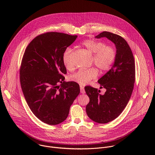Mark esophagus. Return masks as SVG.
<instances>
[{
    "mask_svg": "<svg viewBox=\"0 0 155 155\" xmlns=\"http://www.w3.org/2000/svg\"><path fill=\"white\" fill-rule=\"evenodd\" d=\"M80 92L82 94H84L85 93V91H84V86H82V85H80Z\"/></svg>",
    "mask_w": 155,
    "mask_h": 155,
    "instance_id": "esophagus-1",
    "label": "esophagus"
}]
</instances>
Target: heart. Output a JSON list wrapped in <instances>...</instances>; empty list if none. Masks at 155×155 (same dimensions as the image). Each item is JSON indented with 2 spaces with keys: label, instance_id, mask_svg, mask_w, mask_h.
<instances>
[{
  "label": "heart",
  "instance_id": "1",
  "mask_svg": "<svg viewBox=\"0 0 155 155\" xmlns=\"http://www.w3.org/2000/svg\"><path fill=\"white\" fill-rule=\"evenodd\" d=\"M82 46L93 55V62L97 67L102 71L108 70L113 64L116 53L114 48L102 41L94 40H86L82 43ZM72 50L69 48L65 49L62 54V62L65 68L70 70L72 68L73 64L71 60ZM97 75V71L95 68L86 70H80L72 74L71 80L81 84H86Z\"/></svg>",
  "mask_w": 155,
  "mask_h": 155
}]
</instances>
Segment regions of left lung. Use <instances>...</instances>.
<instances>
[{
	"label": "left lung",
	"mask_w": 155,
	"mask_h": 155,
	"mask_svg": "<svg viewBox=\"0 0 155 155\" xmlns=\"http://www.w3.org/2000/svg\"><path fill=\"white\" fill-rule=\"evenodd\" d=\"M106 37L116 47V57L112 68L99 80L101 88H105L104 95L97 89L85 86L90 102L86 107V114L98 123H107L117 118L127 105L135 82V61L127 41L121 36L104 31L95 37Z\"/></svg>",
	"instance_id": "obj_1"
}]
</instances>
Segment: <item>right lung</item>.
Wrapping results in <instances>:
<instances>
[{
	"instance_id": "obj_1",
	"label": "right lung",
	"mask_w": 155,
	"mask_h": 155,
	"mask_svg": "<svg viewBox=\"0 0 155 155\" xmlns=\"http://www.w3.org/2000/svg\"><path fill=\"white\" fill-rule=\"evenodd\" d=\"M77 35L49 32L34 38L25 50L19 71L21 86L28 106L40 121L56 125L68 118L80 86L65 82L62 54ZM59 84L60 85H58Z\"/></svg>"
}]
</instances>
